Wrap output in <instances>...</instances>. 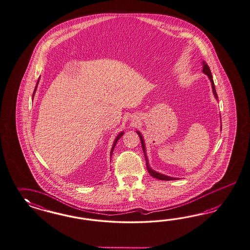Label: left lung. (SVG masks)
<instances>
[{
	"instance_id": "obj_1",
	"label": "left lung",
	"mask_w": 250,
	"mask_h": 250,
	"mask_svg": "<svg viewBox=\"0 0 250 250\" xmlns=\"http://www.w3.org/2000/svg\"><path fill=\"white\" fill-rule=\"evenodd\" d=\"M203 72L209 77V79H210V81H211V83H212V92H213V94H214V97L216 99H218L217 93H216V91H215L214 83H213V80H212L211 70H210L209 66L207 65V63H206L205 61H203ZM221 127H222V126H221ZM137 134L139 135V137H140V141H141V145H142V148H143V151H144L145 159H146V167H147V170H148L149 174L151 175L153 178H156V179H159V180H162V181H170V180H171V181H173V180H177V179H175V178H171V177H168V176L160 174L159 172H156V171H154L153 169H151V167H149V164H148V162H147V158H146V146H145L144 139H143V137L141 136V134H140L138 131H137Z\"/></svg>"
}]
</instances>
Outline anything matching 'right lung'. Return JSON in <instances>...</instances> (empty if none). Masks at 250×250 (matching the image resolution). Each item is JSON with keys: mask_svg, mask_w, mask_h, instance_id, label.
<instances>
[{"mask_svg": "<svg viewBox=\"0 0 250 250\" xmlns=\"http://www.w3.org/2000/svg\"><path fill=\"white\" fill-rule=\"evenodd\" d=\"M39 81V80H38ZM38 83H37V86H36V88H35V91H34V93H35V91H36V90H37V87H38ZM34 93H33V97H34ZM124 135V132H122V133H120L118 136H117V137L115 138V140H114V145H113V147H112V150H111V156H112V154H113V151H114V146H115V145H116V143H117V141L119 140V138H121V136Z\"/></svg>", "mask_w": 250, "mask_h": 250, "instance_id": "1", "label": "right lung"}]
</instances>
